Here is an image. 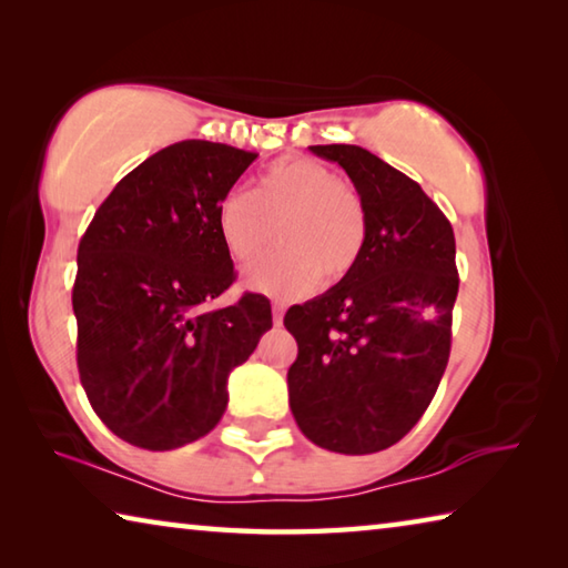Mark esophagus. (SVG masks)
I'll use <instances>...</instances> for the list:
<instances>
[{
    "label": "esophagus",
    "instance_id": "esophagus-1",
    "mask_svg": "<svg viewBox=\"0 0 568 568\" xmlns=\"http://www.w3.org/2000/svg\"><path fill=\"white\" fill-rule=\"evenodd\" d=\"M283 315H285V305L283 303H275L273 305V321H275V325L283 323Z\"/></svg>",
    "mask_w": 568,
    "mask_h": 568
}]
</instances>
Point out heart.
<instances>
[{
  "instance_id": "obj_1",
  "label": "heart",
  "mask_w": 568,
  "mask_h": 568,
  "mask_svg": "<svg viewBox=\"0 0 568 568\" xmlns=\"http://www.w3.org/2000/svg\"><path fill=\"white\" fill-rule=\"evenodd\" d=\"M217 235L237 265H253L275 245L281 250L247 273L253 291L275 297L307 293L323 277L341 283L361 263L368 215L358 192L343 185L321 162L281 160L253 180L250 192H230L215 213Z\"/></svg>"
}]
</instances>
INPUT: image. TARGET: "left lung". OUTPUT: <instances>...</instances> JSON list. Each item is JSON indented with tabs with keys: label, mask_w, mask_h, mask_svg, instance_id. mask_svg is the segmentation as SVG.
I'll return each mask as SVG.
<instances>
[{
	"label": "left lung",
	"mask_w": 568,
	"mask_h": 568,
	"mask_svg": "<svg viewBox=\"0 0 568 568\" xmlns=\"http://www.w3.org/2000/svg\"><path fill=\"white\" fill-rule=\"evenodd\" d=\"M348 172L368 215L355 271L285 313L297 341L287 396L315 446L363 456L388 448L434 400L450 355L456 237L416 180L358 145H313Z\"/></svg>",
	"instance_id": "1"
}]
</instances>
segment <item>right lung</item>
<instances>
[{"label":"right lung","instance_id":"add662e5","mask_svg":"<svg viewBox=\"0 0 568 568\" xmlns=\"http://www.w3.org/2000/svg\"><path fill=\"white\" fill-rule=\"evenodd\" d=\"M257 155L185 140L124 175L77 247V368L114 436L148 450L203 438L227 406V376L273 328L271 301L235 281L215 213Z\"/></svg>","mask_w":568,"mask_h":568}]
</instances>
